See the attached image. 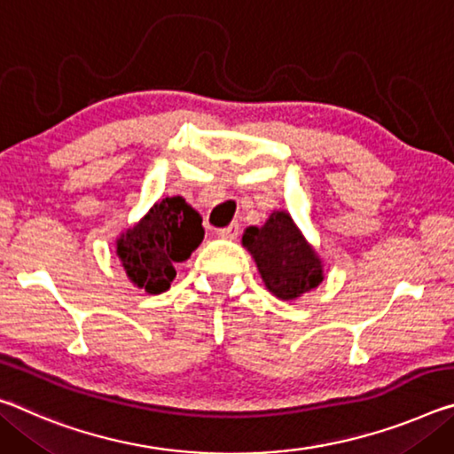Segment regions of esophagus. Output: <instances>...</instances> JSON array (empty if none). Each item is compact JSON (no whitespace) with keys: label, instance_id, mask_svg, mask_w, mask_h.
Returning <instances> with one entry per match:
<instances>
[{"label":"esophagus","instance_id":"1","mask_svg":"<svg viewBox=\"0 0 454 454\" xmlns=\"http://www.w3.org/2000/svg\"><path fill=\"white\" fill-rule=\"evenodd\" d=\"M239 234H240V226L236 224H230V226H226V228H220L218 230V236L220 239H226V240H234V239H239Z\"/></svg>","mask_w":454,"mask_h":454}]
</instances>
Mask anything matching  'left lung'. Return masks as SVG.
Here are the masks:
<instances>
[{"label": "left lung", "instance_id": "1", "mask_svg": "<svg viewBox=\"0 0 454 454\" xmlns=\"http://www.w3.org/2000/svg\"><path fill=\"white\" fill-rule=\"evenodd\" d=\"M242 244L253 254L266 289L278 299H297L323 280L319 254L285 210L272 212L262 228L248 226Z\"/></svg>", "mask_w": 454, "mask_h": 454}]
</instances>
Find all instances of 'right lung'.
<instances>
[{
	"label": "right lung",
	"instance_id": "add662e5",
	"mask_svg": "<svg viewBox=\"0 0 454 454\" xmlns=\"http://www.w3.org/2000/svg\"><path fill=\"white\" fill-rule=\"evenodd\" d=\"M201 240L204 228L200 214L182 196L163 198L121 234L117 256L135 286L160 294L176 278L174 266L188 261Z\"/></svg>",
	"mask_w": 454,
	"mask_h": 454
}]
</instances>
